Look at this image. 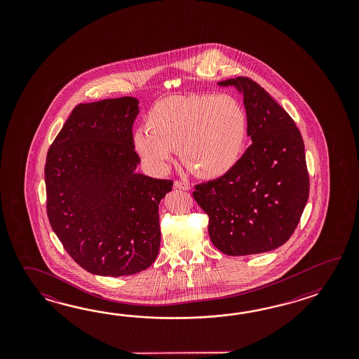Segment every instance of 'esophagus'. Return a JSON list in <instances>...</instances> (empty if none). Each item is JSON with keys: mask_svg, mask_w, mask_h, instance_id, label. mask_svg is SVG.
I'll return each instance as SVG.
<instances>
[{"mask_svg": "<svg viewBox=\"0 0 359 359\" xmlns=\"http://www.w3.org/2000/svg\"><path fill=\"white\" fill-rule=\"evenodd\" d=\"M175 187L176 189H180V190H189L190 189V184H189V182H186V181H180V180H176L175 181Z\"/></svg>", "mask_w": 359, "mask_h": 359, "instance_id": "1", "label": "esophagus"}]
</instances>
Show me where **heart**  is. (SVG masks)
I'll use <instances>...</instances> for the list:
<instances>
[{"instance_id":"obj_1","label":"heart","mask_w":359,"mask_h":359,"mask_svg":"<svg viewBox=\"0 0 359 359\" xmlns=\"http://www.w3.org/2000/svg\"><path fill=\"white\" fill-rule=\"evenodd\" d=\"M248 135V115L229 95H189L161 100L146 127L133 135L140 156L163 172L180 149L183 163L201 177L226 173L240 158Z\"/></svg>"}]
</instances>
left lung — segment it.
Segmentation results:
<instances>
[{"label":"left lung","mask_w":359,"mask_h":359,"mask_svg":"<svg viewBox=\"0 0 359 359\" xmlns=\"http://www.w3.org/2000/svg\"><path fill=\"white\" fill-rule=\"evenodd\" d=\"M244 95L252 145L223 176L192 196L209 217L214 246L227 255L271 252L298 226L309 196L304 142L290 115L248 76L219 82Z\"/></svg>","instance_id":"8db88e82"}]
</instances>
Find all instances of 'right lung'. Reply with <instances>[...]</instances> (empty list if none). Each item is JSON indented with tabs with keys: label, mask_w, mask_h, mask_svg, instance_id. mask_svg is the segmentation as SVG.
Wrapping results in <instances>:
<instances>
[{
	"label": "right lung",
	"mask_w": 359,
	"mask_h": 359,
	"mask_svg": "<svg viewBox=\"0 0 359 359\" xmlns=\"http://www.w3.org/2000/svg\"><path fill=\"white\" fill-rule=\"evenodd\" d=\"M137 104L126 96L76 105L47 153L48 221L93 275H135L159 252V203L173 181L135 172Z\"/></svg>",
	"instance_id": "add662e5"
}]
</instances>
